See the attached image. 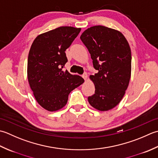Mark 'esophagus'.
<instances>
[{"label":"esophagus","instance_id":"1","mask_svg":"<svg viewBox=\"0 0 158 158\" xmlns=\"http://www.w3.org/2000/svg\"><path fill=\"white\" fill-rule=\"evenodd\" d=\"M82 78H83L84 80H85V81H86V80H87V73H86V72L84 73V74L82 75Z\"/></svg>","mask_w":158,"mask_h":158}]
</instances>
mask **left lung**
<instances>
[{
    "instance_id": "8db88e82",
    "label": "left lung",
    "mask_w": 158,
    "mask_h": 158,
    "mask_svg": "<svg viewBox=\"0 0 158 158\" xmlns=\"http://www.w3.org/2000/svg\"><path fill=\"white\" fill-rule=\"evenodd\" d=\"M80 40L91 54L93 67L98 71L89 76L95 91L88 98L89 103L99 111L111 110L119 104L130 83V45L120 31L100 25L85 30Z\"/></svg>"
}]
</instances>
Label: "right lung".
Segmentation results:
<instances>
[{"mask_svg":"<svg viewBox=\"0 0 158 158\" xmlns=\"http://www.w3.org/2000/svg\"><path fill=\"white\" fill-rule=\"evenodd\" d=\"M81 31L60 27L41 33L35 39L28 56L27 77L37 103L50 112L63 108L69 93L84 79L62 68L67 62L65 51Z\"/></svg>","mask_w":158,"mask_h":158,"instance_id":"obj_1","label":"right lung"}]
</instances>
